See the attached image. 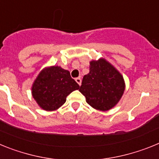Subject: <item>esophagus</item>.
<instances>
[{
    "instance_id": "esophagus-1",
    "label": "esophagus",
    "mask_w": 159,
    "mask_h": 159,
    "mask_svg": "<svg viewBox=\"0 0 159 159\" xmlns=\"http://www.w3.org/2000/svg\"><path fill=\"white\" fill-rule=\"evenodd\" d=\"M75 81H76L77 84H78L80 86V85H81V79L80 78V77H77V78H75Z\"/></svg>"
}]
</instances>
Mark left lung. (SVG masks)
Here are the masks:
<instances>
[{"label":"left lung","instance_id":"left-lung-1","mask_svg":"<svg viewBox=\"0 0 159 159\" xmlns=\"http://www.w3.org/2000/svg\"><path fill=\"white\" fill-rule=\"evenodd\" d=\"M125 90L122 75L103 59L91 61L89 73L83 78L80 92L88 104L99 111L116 106Z\"/></svg>","mask_w":159,"mask_h":159}]
</instances>
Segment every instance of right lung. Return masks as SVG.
Masks as SVG:
<instances>
[{"label":"right lung","instance_id":"add662e5","mask_svg":"<svg viewBox=\"0 0 159 159\" xmlns=\"http://www.w3.org/2000/svg\"><path fill=\"white\" fill-rule=\"evenodd\" d=\"M80 88L70 72L58 66L48 67L39 74L32 85V96L45 111L57 110L71 92Z\"/></svg>","mask_w":159,"mask_h":159}]
</instances>
